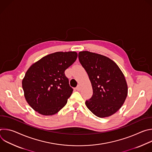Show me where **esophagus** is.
Returning <instances> with one entry per match:
<instances>
[{
    "label": "esophagus",
    "instance_id": "1",
    "mask_svg": "<svg viewBox=\"0 0 152 152\" xmlns=\"http://www.w3.org/2000/svg\"><path fill=\"white\" fill-rule=\"evenodd\" d=\"M76 90H77V91H80V85H77V86H76Z\"/></svg>",
    "mask_w": 152,
    "mask_h": 152
}]
</instances>
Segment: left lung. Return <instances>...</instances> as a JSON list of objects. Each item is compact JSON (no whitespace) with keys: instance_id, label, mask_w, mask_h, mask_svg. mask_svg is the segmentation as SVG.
<instances>
[{"instance_id":"left-lung-1","label":"left lung","mask_w":152,"mask_h":152,"mask_svg":"<svg viewBox=\"0 0 152 152\" xmlns=\"http://www.w3.org/2000/svg\"><path fill=\"white\" fill-rule=\"evenodd\" d=\"M78 57L93 90L92 97L85 102L86 106L98 117L111 116L118 111L127 95L123 73L113 60L105 56L82 51Z\"/></svg>"}]
</instances>
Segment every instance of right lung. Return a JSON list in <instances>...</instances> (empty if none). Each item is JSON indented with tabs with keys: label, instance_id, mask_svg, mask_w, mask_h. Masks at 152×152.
<instances>
[{
	"label": "right lung",
	"instance_id": "right-lung-1",
	"mask_svg": "<svg viewBox=\"0 0 152 152\" xmlns=\"http://www.w3.org/2000/svg\"><path fill=\"white\" fill-rule=\"evenodd\" d=\"M75 52H58L34 64L22 80L25 99L36 112L44 115L57 113L73 91L65 70L75 62Z\"/></svg>",
	"mask_w": 152,
	"mask_h": 152
}]
</instances>
